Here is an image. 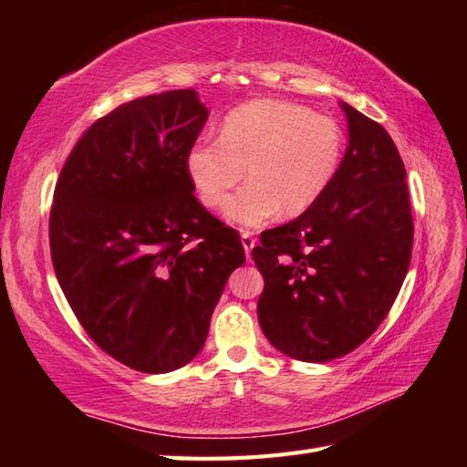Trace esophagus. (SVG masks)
<instances>
[{"mask_svg": "<svg viewBox=\"0 0 467 467\" xmlns=\"http://www.w3.org/2000/svg\"><path fill=\"white\" fill-rule=\"evenodd\" d=\"M241 243H243V246H244L246 256H251V251H253V246H254V236H253V233H251V231H243V233H241Z\"/></svg>", "mask_w": 467, "mask_h": 467, "instance_id": "1", "label": "esophagus"}]
</instances>
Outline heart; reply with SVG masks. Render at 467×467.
<instances>
[{
    "instance_id": "obj_1",
    "label": "heart",
    "mask_w": 467,
    "mask_h": 467,
    "mask_svg": "<svg viewBox=\"0 0 467 467\" xmlns=\"http://www.w3.org/2000/svg\"><path fill=\"white\" fill-rule=\"evenodd\" d=\"M345 148L333 118L286 100H253L224 118L218 140L196 142L186 168L201 201L224 208L234 226L259 228L283 211L299 216L319 201L339 171Z\"/></svg>"
}]
</instances>
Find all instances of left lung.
Listing matches in <instances>:
<instances>
[{"label": "left lung", "mask_w": 467, "mask_h": 467, "mask_svg": "<svg viewBox=\"0 0 467 467\" xmlns=\"http://www.w3.org/2000/svg\"><path fill=\"white\" fill-rule=\"evenodd\" d=\"M349 146L333 182L299 218L261 234L256 313L266 339L306 363L369 339L410 269L413 218L405 166L381 124L341 102Z\"/></svg>", "instance_id": "obj_1"}]
</instances>
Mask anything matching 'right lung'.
Masks as SVG:
<instances>
[{"label": "right lung", "instance_id": "1", "mask_svg": "<svg viewBox=\"0 0 467 467\" xmlns=\"http://www.w3.org/2000/svg\"><path fill=\"white\" fill-rule=\"evenodd\" d=\"M208 118L194 90L118 106L59 172L49 249L92 341L142 373L192 361L226 279L244 263L234 228L196 201L186 156Z\"/></svg>", "mask_w": 467, "mask_h": 467}]
</instances>
